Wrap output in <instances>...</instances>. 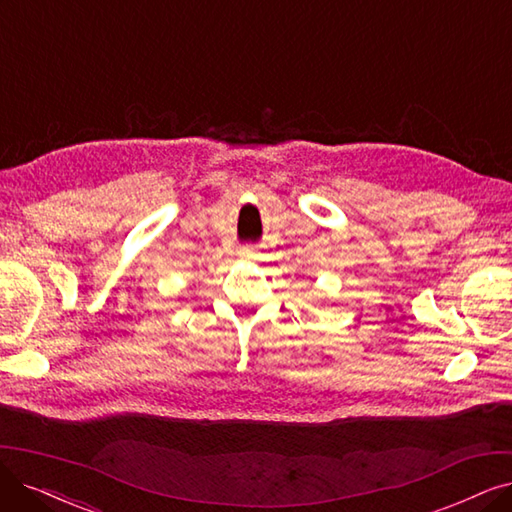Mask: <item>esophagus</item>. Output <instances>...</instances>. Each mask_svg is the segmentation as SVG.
<instances>
[{"label":"esophagus","mask_w":512,"mask_h":512,"mask_svg":"<svg viewBox=\"0 0 512 512\" xmlns=\"http://www.w3.org/2000/svg\"><path fill=\"white\" fill-rule=\"evenodd\" d=\"M238 257H240V259H253V257H255V249H253V246H249V244L240 246V249H238Z\"/></svg>","instance_id":"1"}]
</instances>
